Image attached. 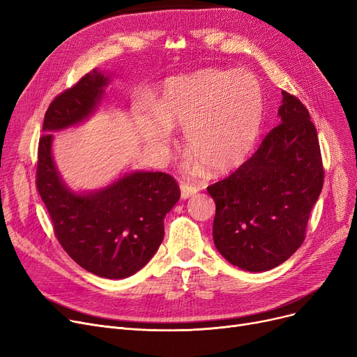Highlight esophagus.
I'll use <instances>...</instances> for the list:
<instances>
[{
  "mask_svg": "<svg viewBox=\"0 0 357 357\" xmlns=\"http://www.w3.org/2000/svg\"><path fill=\"white\" fill-rule=\"evenodd\" d=\"M198 192V188L194 185L190 183H181V198L182 199H188L190 197L195 195Z\"/></svg>",
  "mask_w": 357,
  "mask_h": 357,
  "instance_id": "1",
  "label": "esophagus"
}]
</instances>
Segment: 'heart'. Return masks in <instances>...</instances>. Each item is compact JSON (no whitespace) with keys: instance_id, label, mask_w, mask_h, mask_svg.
Instances as JSON below:
<instances>
[{"instance_id":"heart-1","label":"heart","mask_w":357,"mask_h":357,"mask_svg":"<svg viewBox=\"0 0 357 357\" xmlns=\"http://www.w3.org/2000/svg\"><path fill=\"white\" fill-rule=\"evenodd\" d=\"M264 112V89L255 75L207 68L169 78L158 108L140 120V128L160 158L172 147L170 127L185 130L194 166L205 165L213 174H224L249 155Z\"/></svg>"}]
</instances>
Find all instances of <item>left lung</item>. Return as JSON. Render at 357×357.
<instances>
[{
	"label": "left lung",
	"instance_id": "8db88e82",
	"mask_svg": "<svg viewBox=\"0 0 357 357\" xmlns=\"http://www.w3.org/2000/svg\"><path fill=\"white\" fill-rule=\"evenodd\" d=\"M278 116L255 155L207 188L215 202L214 245L249 272L273 269L299 249L323 190L320 143L308 109L282 91Z\"/></svg>",
	"mask_w": 357,
	"mask_h": 357
}]
</instances>
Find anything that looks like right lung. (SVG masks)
Instances as JSON below:
<instances>
[{
    "mask_svg": "<svg viewBox=\"0 0 357 357\" xmlns=\"http://www.w3.org/2000/svg\"><path fill=\"white\" fill-rule=\"evenodd\" d=\"M109 77L93 69L49 105L39 142L36 185L56 238L85 271L107 279L135 275L153 257L165 236L163 218L181 197L163 172L136 171L98 191L69 190L52 156V131L85 121L96 112Z\"/></svg>",
    "mask_w": 357,
    "mask_h": 357,
    "instance_id": "1",
    "label": "right lung"
}]
</instances>
